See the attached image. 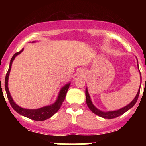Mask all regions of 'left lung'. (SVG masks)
<instances>
[{"instance_id":"obj_1","label":"left lung","mask_w":146,"mask_h":146,"mask_svg":"<svg viewBox=\"0 0 146 146\" xmlns=\"http://www.w3.org/2000/svg\"><path fill=\"white\" fill-rule=\"evenodd\" d=\"M138 70H139V68H138ZM139 72H140V70H139ZM140 74H141V73H140ZM139 93H140V88H139V90H138V92H137L136 96L135 97V98L133 100H132L131 102L129 103L128 105L125 106L124 107L120 109V110H116V111H106L105 112V111H100V110H99L98 109H97L96 107L93 105L92 101H91L89 93H88V89L86 88V90H85L86 103H87V105H88V107H89L90 110L91 111L94 113V114H96V115L99 116V117H102V118L109 119H114V118H116V117H119V116H121V115H122L123 114H124L126 111H127L128 110H130L131 107H133V106H134V104L136 103L137 100H138V96H139Z\"/></svg>"}]
</instances>
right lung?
<instances>
[{
	"instance_id": "obj_1",
	"label": "right lung",
	"mask_w": 146,
	"mask_h": 146,
	"mask_svg": "<svg viewBox=\"0 0 146 146\" xmlns=\"http://www.w3.org/2000/svg\"><path fill=\"white\" fill-rule=\"evenodd\" d=\"M23 51V48L21 51H19V52L15 53V54L13 55V56L12 57L10 62L9 68H8V72H7L6 73V76H5V91H6L8 99V100H9L10 105L13 107V110H14L16 112L18 113V114H21L22 116H24V117H27V118L32 119V120L44 121L46 119H49L50 117H52L54 114H56V113L58 111V110H59L60 107H61V104L64 102L65 98H66V93H67V91L68 90L69 86H70V82L65 85L64 86L61 88V90H60L59 92V94H58V96L56 101L53 104H51V105L45 106V107H41V108L36 109V110H27V109H24L23 108V107L18 106L17 104H16L15 102L13 101V98H12L11 95H10L9 90H8V77H9L10 71V70H11V66L12 64H13V61H14L15 58L18 54H20Z\"/></svg>"
}]
</instances>
